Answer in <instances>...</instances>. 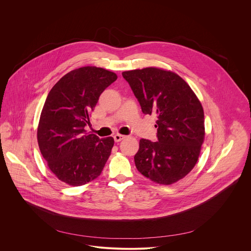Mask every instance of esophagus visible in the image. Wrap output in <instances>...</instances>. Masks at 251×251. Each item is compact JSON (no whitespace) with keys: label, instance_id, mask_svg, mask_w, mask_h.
Instances as JSON below:
<instances>
[{"label":"esophagus","instance_id":"obj_1","mask_svg":"<svg viewBox=\"0 0 251 251\" xmlns=\"http://www.w3.org/2000/svg\"><path fill=\"white\" fill-rule=\"evenodd\" d=\"M126 138V136L125 135H122V134H115L114 135V140H115V142H120V141H122L123 139H125Z\"/></svg>","mask_w":251,"mask_h":251}]
</instances>
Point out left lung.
I'll list each match as a JSON object with an SVG mask.
<instances>
[{
  "label": "left lung",
  "mask_w": 251,
  "mask_h": 251,
  "mask_svg": "<svg viewBox=\"0 0 251 251\" xmlns=\"http://www.w3.org/2000/svg\"><path fill=\"white\" fill-rule=\"evenodd\" d=\"M145 115L156 116V142L141 139L137 170L154 182L171 184L195 166L204 141L203 107L178 74L156 68L124 72Z\"/></svg>",
  "instance_id": "obj_1"
}]
</instances>
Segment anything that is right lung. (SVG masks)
Returning <instances> with one entry per match:
<instances>
[{"label": "right lung", "instance_id": "1", "mask_svg": "<svg viewBox=\"0 0 251 251\" xmlns=\"http://www.w3.org/2000/svg\"><path fill=\"white\" fill-rule=\"evenodd\" d=\"M117 75L101 68L84 67L62 77L49 92L41 111L37 142L52 173L79 186L102 172L114 146L113 137L86 133L90 113Z\"/></svg>", "mask_w": 251, "mask_h": 251}]
</instances>
